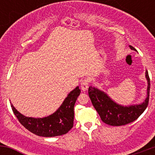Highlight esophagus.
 <instances>
[{
  "instance_id": "esophagus-1",
  "label": "esophagus",
  "mask_w": 155,
  "mask_h": 155,
  "mask_svg": "<svg viewBox=\"0 0 155 155\" xmlns=\"http://www.w3.org/2000/svg\"><path fill=\"white\" fill-rule=\"evenodd\" d=\"M91 79L89 78H85L81 81V88L82 91H86L88 87L89 84H90Z\"/></svg>"
}]
</instances>
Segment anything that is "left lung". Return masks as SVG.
Returning <instances> with one entry per match:
<instances>
[{"label": "left lung", "mask_w": 155, "mask_h": 155, "mask_svg": "<svg viewBox=\"0 0 155 155\" xmlns=\"http://www.w3.org/2000/svg\"><path fill=\"white\" fill-rule=\"evenodd\" d=\"M131 49L135 50L130 46ZM145 76L148 80L147 97L144 102L139 105L123 107L117 104L107 96V94L94 87H88V95L94 107L99 114L101 120L111 126L125 125L137 120L145 110L149 101L150 79L146 70Z\"/></svg>", "instance_id": "obj_1"}]
</instances>
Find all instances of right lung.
I'll return each mask as SVG.
<instances>
[{
  "label": "right lung",
  "instance_id": "add662e5",
  "mask_svg": "<svg viewBox=\"0 0 155 155\" xmlns=\"http://www.w3.org/2000/svg\"><path fill=\"white\" fill-rule=\"evenodd\" d=\"M80 93L79 87H76L69 94L54 113L43 118L26 117L18 112L12 104H11V107L19 122L30 132L44 137L61 136L73 127L75 103Z\"/></svg>",
  "mask_w": 155,
  "mask_h": 155
}]
</instances>
